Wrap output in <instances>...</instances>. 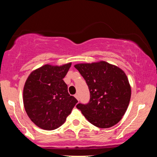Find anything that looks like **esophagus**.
<instances>
[{
    "label": "esophagus",
    "instance_id": "34e87169",
    "mask_svg": "<svg viewBox=\"0 0 157 157\" xmlns=\"http://www.w3.org/2000/svg\"><path fill=\"white\" fill-rule=\"evenodd\" d=\"M74 96H75V98H76V99L79 101V95H78V94H75V95H74Z\"/></svg>",
    "mask_w": 157,
    "mask_h": 157
}]
</instances>
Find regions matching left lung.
Segmentation results:
<instances>
[{"label":"left lung","mask_w":157,"mask_h":157,"mask_svg":"<svg viewBox=\"0 0 157 157\" xmlns=\"http://www.w3.org/2000/svg\"><path fill=\"white\" fill-rule=\"evenodd\" d=\"M88 85L90 100L77 105L89 123L109 128L118 123L126 112L131 87L123 70L104 61L74 66Z\"/></svg>","instance_id":"8db88e82"}]
</instances>
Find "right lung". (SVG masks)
Segmentation results:
<instances>
[{"mask_svg":"<svg viewBox=\"0 0 157 157\" xmlns=\"http://www.w3.org/2000/svg\"><path fill=\"white\" fill-rule=\"evenodd\" d=\"M71 63L63 66L46 64L33 71L23 89V105L26 113L40 128L53 130L64 123L78 103L68 92L63 78Z\"/></svg>","mask_w":157,"mask_h":157,"instance_id":"add662e5","label":"right lung"}]
</instances>
